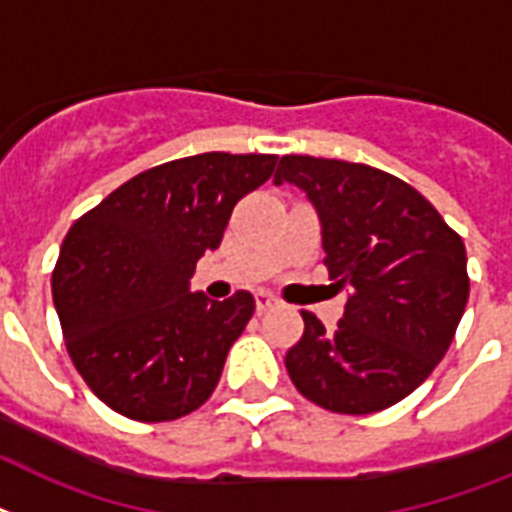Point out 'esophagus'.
<instances>
[{
  "mask_svg": "<svg viewBox=\"0 0 512 512\" xmlns=\"http://www.w3.org/2000/svg\"><path fill=\"white\" fill-rule=\"evenodd\" d=\"M255 305H257V313H265V310H270V307L281 305V299H278L273 292H257Z\"/></svg>",
  "mask_w": 512,
  "mask_h": 512,
  "instance_id": "1",
  "label": "esophagus"
}]
</instances>
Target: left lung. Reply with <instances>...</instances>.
<instances>
[{
  "instance_id": "obj_1",
  "label": "left lung",
  "mask_w": 512,
  "mask_h": 512,
  "mask_svg": "<svg viewBox=\"0 0 512 512\" xmlns=\"http://www.w3.org/2000/svg\"><path fill=\"white\" fill-rule=\"evenodd\" d=\"M273 184L302 189L321 220L342 321L326 331L302 313L305 334L286 352L299 394L331 413H378L431 376L468 302L465 244L429 199L360 162L286 155Z\"/></svg>"
}]
</instances>
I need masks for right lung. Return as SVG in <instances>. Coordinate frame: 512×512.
<instances>
[{
	"instance_id": "add662e5",
	"label": "right lung",
	"mask_w": 512,
	"mask_h": 512,
	"mask_svg": "<svg viewBox=\"0 0 512 512\" xmlns=\"http://www.w3.org/2000/svg\"><path fill=\"white\" fill-rule=\"evenodd\" d=\"M276 155L181 157L149 168L78 218L52 273L70 360L115 413L176 421L215 392L255 297L191 292L236 202L263 186Z\"/></svg>"
}]
</instances>
